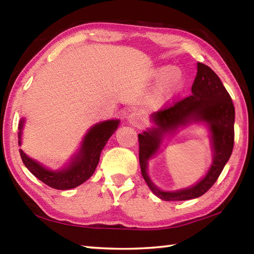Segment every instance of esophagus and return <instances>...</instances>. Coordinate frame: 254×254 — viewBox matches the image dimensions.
Masks as SVG:
<instances>
[{
	"mask_svg": "<svg viewBox=\"0 0 254 254\" xmlns=\"http://www.w3.org/2000/svg\"><path fill=\"white\" fill-rule=\"evenodd\" d=\"M143 116L141 115V113L138 112H132L130 113V115L127 116V121L130 124H132V126L134 127H138L141 126V124L143 123Z\"/></svg>",
	"mask_w": 254,
	"mask_h": 254,
	"instance_id": "34e87169",
	"label": "esophagus"
}]
</instances>
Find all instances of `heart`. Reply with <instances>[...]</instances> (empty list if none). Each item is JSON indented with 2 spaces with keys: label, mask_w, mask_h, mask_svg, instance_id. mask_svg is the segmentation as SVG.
I'll use <instances>...</instances> for the list:
<instances>
[{
  "label": "heart",
  "mask_w": 254,
  "mask_h": 254,
  "mask_svg": "<svg viewBox=\"0 0 254 254\" xmlns=\"http://www.w3.org/2000/svg\"><path fill=\"white\" fill-rule=\"evenodd\" d=\"M150 78L157 83L148 98L149 105L154 108H163L171 104L186 86L185 74L174 65L154 67Z\"/></svg>",
  "instance_id": "heart-1"
}]
</instances>
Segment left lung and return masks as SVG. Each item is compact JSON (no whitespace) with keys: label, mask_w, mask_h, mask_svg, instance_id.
<instances>
[{"label":"left lung","mask_w":254,"mask_h":254,"mask_svg":"<svg viewBox=\"0 0 254 254\" xmlns=\"http://www.w3.org/2000/svg\"><path fill=\"white\" fill-rule=\"evenodd\" d=\"M191 91V96L168 109L152 113L149 121L153 126L138 134L142 176L155 195L164 201H187L203 195L216 182L233 153L235 107L222 80L212 68L197 63ZM192 124H202L208 128L213 152L212 164L202 179L193 186L174 191L161 190L148 175L149 160L157 155L169 136Z\"/></svg>","instance_id":"left-lung-1"}]
</instances>
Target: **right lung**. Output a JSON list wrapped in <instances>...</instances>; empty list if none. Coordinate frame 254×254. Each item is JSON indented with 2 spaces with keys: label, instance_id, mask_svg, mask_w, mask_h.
I'll use <instances>...</instances> for the list:
<instances>
[{
  "label": "right lung",
  "instance_id": "obj_1",
  "mask_svg": "<svg viewBox=\"0 0 254 254\" xmlns=\"http://www.w3.org/2000/svg\"><path fill=\"white\" fill-rule=\"evenodd\" d=\"M25 122V118H21L18 124L19 146H21ZM119 126H120L119 119H110L90 127L80 142L79 147L69 158L68 163L59 169H51L44 166L39 161L29 157L23 149H19L21 160L27 169L47 186L57 190L74 189L94 175L102 149L106 146L108 139L117 131Z\"/></svg>",
  "mask_w": 254,
  "mask_h": 254
}]
</instances>
